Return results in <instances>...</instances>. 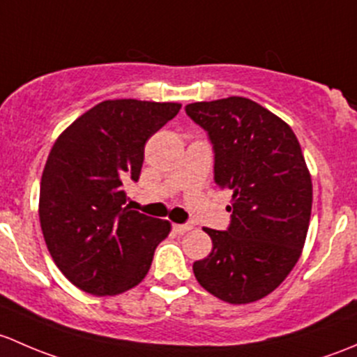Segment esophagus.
<instances>
[{"label": "esophagus", "mask_w": 357, "mask_h": 357, "mask_svg": "<svg viewBox=\"0 0 357 357\" xmlns=\"http://www.w3.org/2000/svg\"><path fill=\"white\" fill-rule=\"evenodd\" d=\"M189 230H192V227H190V225H178V223H174V232L177 235L187 234Z\"/></svg>", "instance_id": "34e87169"}]
</instances>
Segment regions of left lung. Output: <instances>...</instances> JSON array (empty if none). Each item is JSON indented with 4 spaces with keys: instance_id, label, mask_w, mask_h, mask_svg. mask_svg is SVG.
Here are the masks:
<instances>
[{
    "instance_id": "1",
    "label": "left lung",
    "mask_w": 357,
    "mask_h": 357,
    "mask_svg": "<svg viewBox=\"0 0 357 357\" xmlns=\"http://www.w3.org/2000/svg\"><path fill=\"white\" fill-rule=\"evenodd\" d=\"M185 112L209 134L215 182L232 190L229 230L204 229L213 249L192 264L203 289L229 304L273 292L303 255L313 182L292 128L248 98L192 102Z\"/></svg>"
}]
</instances>
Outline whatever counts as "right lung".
<instances>
[{
  "label": "right lung",
  "mask_w": 357,
  "mask_h": 357,
  "mask_svg": "<svg viewBox=\"0 0 357 357\" xmlns=\"http://www.w3.org/2000/svg\"><path fill=\"white\" fill-rule=\"evenodd\" d=\"M180 108L108 99L54 141L43 170L39 220L54 264L84 292L119 296L141 284L170 234L168 220L125 206L123 180L137 182L146 142Z\"/></svg>",
  "instance_id": "1"
}]
</instances>
